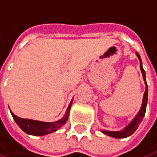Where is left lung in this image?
<instances>
[{
	"mask_svg": "<svg viewBox=\"0 0 157 157\" xmlns=\"http://www.w3.org/2000/svg\"><path fill=\"white\" fill-rule=\"evenodd\" d=\"M136 56L137 58L139 59V62H140V70H141V73H142V75H143V79L145 81V84H146V90H145V93H144V96H143V101H142V105L141 108L139 109V111L137 112V114L136 115V117L132 120V121L127 126L125 127L123 129L121 130H118V131H109V130H105V129H102L101 132L105 135L109 136L111 137H115V138H125V137H128L129 136H131L136 130V128H138L139 124L141 123V121L143 120L144 116H145V113H146V109H147V95H148V87H147V79H146V72L142 66V61H141V58H140V56L138 53H136Z\"/></svg>",
	"mask_w": 157,
	"mask_h": 157,
	"instance_id": "8db88e82",
	"label": "left lung"
}]
</instances>
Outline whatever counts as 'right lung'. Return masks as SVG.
I'll list each match as a JSON object with an SVG mask.
<instances>
[{
  "mask_svg": "<svg viewBox=\"0 0 157 157\" xmlns=\"http://www.w3.org/2000/svg\"><path fill=\"white\" fill-rule=\"evenodd\" d=\"M72 102H73V100L71 101L69 106L67 108L64 117L61 120L55 121V122H44V121H33V120H29V119H22L16 116L11 111L10 113L15 122L25 133L33 136H45L56 131L66 123L69 117V112H70Z\"/></svg>",
  "mask_w": 157,
  "mask_h": 157,
  "instance_id": "1",
  "label": "right lung"
}]
</instances>
